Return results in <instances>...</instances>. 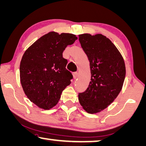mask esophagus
<instances>
[{"mask_svg": "<svg viewBox=\"0 0 146 146\" xmlns=\"http://www.w3.org/2000/svg\"><path fill=\"white\" fill-rule=\"evenodd\" d=\"M73 78L74 79H76L78 77V73L77 72H75L73 73Z\"/></svg>", "mask_w": 146, "mask_h": 146, "instance_id": "1", "label": "esophagus"}]
</instances>
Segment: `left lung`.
Masks as SVG:
<instances>
[{
    "label": "left lung",
    "mask_w": 146,
    "mask_h": 146,
    "mask_svg": "<svg viewBox=\"0 0 146 146\" xmlns=\"http://www.w3.org/2000/svg\"><path fill=\"white\" fill-rule=\"evenodd\" d=\"M78 37L91 71L88 88L78 94V101L86 112L96 114L107 108L121 92L125 65L118 49L105 36L82 34Z\"/></svg>",
    "instance_id": "left-lung-1"
}]
</instances>
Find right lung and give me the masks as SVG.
<instances>
[{
  "label": "right lung",
  "instance_id": "obj_1",
  "mask_svg": "<svg viewBox=\"0 0 146 146\" xmlns=\"http://www.w3.org/2000/svg\"><path fill=\"white\" fill-rule=\"evenodd\" d=\"M77 37L69 33L50 32L25 50L20 63V81L29 100L44 110L58 103L62 91L71 84L73 75L63 58L67 46Z\"/></svg>",
  "mask_w": 146,
  "mask_h": 146
}]
</instances>
